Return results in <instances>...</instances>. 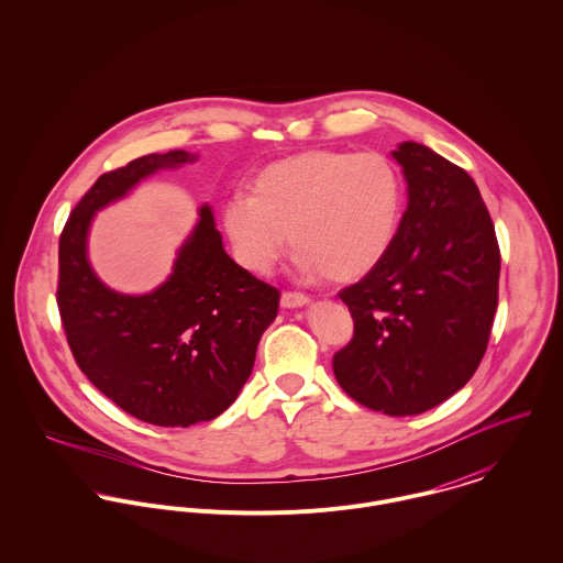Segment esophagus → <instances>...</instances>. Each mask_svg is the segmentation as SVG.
I'll return each instance as SVG.
<instances>
[{
    "label": "esophagus",
    "mask_w": 563,
    "mask_h": 563,
    "mask_svg": "<svg viewBox=\"0 0 563 563\" xmlns=\"http://www.w3.org/2000/svg\"><path fill=\"white\" fill-rule=\"evenodd\" d=\"M308 303H310V297H306L301 292H284L282 295V308L292 310V308H303Z\"/></svg>",
    "instance_id": "1"
}]
</instances>
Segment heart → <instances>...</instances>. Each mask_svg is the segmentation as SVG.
Listing matches in <instances>:
<instances>
[{
	"instance_id": "1",
	"label": "heart",
	"mask_w": 563,
	"mask_h": 563,
	"mask_svg": "<svg viewBox=\"0 0 563 563\" xmlns=\"http://www.w3.org/2000/svg\"><path fill=\"white\" fill-rule=\"evenodd\" d=\"M249 190L223 203L221 223L255 275H266L290 242L306 273L355 282L384 260L401 219V175L375 152L317 150L271 162Z\"/></svg>"
}]
</instances>
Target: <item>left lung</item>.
Instances as JSON below:
<instances>
[{
	"label": "left lung",
	"instance_id": "obj_1",
	"mask_svg": "<svg viewBox=\"0 0 563 563\" xmlns=\"http://www.w3.org/2000/svg\"><path fill=\"white\" fill-rule=\"evenodd\" d=\"M393 158L407 210L384 260L338 295L355 329L333 355V375L368 409L413 416L475 375L496 314L500 251L464 168L411 141Z\"/></svg>",
	"mask_w": 563,
	"mask_h": 563
}]
</instances>
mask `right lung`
Instances as JSON below:
<instances>
[{
    "mask_svg": "<svg viewBox=\"0 0 563 563\" xmlns=\"http://www.w3.org/2000/svg\"><path fill=\"white\" fill-rule=\"evenodd\" d=\"M195 161L175 150L103 173L74 208L58 246V310L81 373L123 411L158 427L212 420L236 401L279 308V290L225 253L208 203L156 290L123 295L92 271L95 214L145 177Z\"/></svg>",
    "mask_w": 563,
    "mask_h": 563,
    "instance_id": "1",
    "label": "right lung"
}]
</instances>
